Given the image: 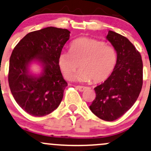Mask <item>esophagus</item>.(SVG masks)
<instances>
[{"instance_id": "esophagus-1", "label": "esophagus", "mask_w": 151, "mask_h": 151, "mask_svg": "<svg viewBox=\"0 0 151 151\" xmlns=\"http://www.w3.org/2000/svg\"><path fill=\"white\" fill-rule=\"evenodd\" d=\"M76 88L78 89L79 91H80V92H84L87 89V87H83V86H76Z\"/></svg>"}]
</instances>
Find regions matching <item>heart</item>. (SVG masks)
Returning <instances> with one entry per match:
<instances>
[{
    "mask_svg": "<svg viewBox=\"0 0 151 151\" xmlns=\"http://www.w3.org/2000/svg\"><path fill=\"white\" fill-rule=\"evenodd\" d=\"M116 61V52L112 46L87 37L74 40L70 51H62L58 57V64L65 78L69 79L80 66L82 69L72 77L73 80H92L94 83L103 82L110 77Z\"/></svg>",
    "mask_w": 151,
    "mask_h": 151,
    "instance_id": "1",
    "label": "heart"
}]
</instances>
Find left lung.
<instances>
[{
    "label": "left lung",
    "instance_id": "left-lung-1",
    "mask_svg": "<svg viewBox=\"0 0 151 151\" xmlns=\"http://www.w3.org/2000/svg\"><path fill=\"white\" fill-rule=\"evenodd\" d=\"M117 52L113 72L94 88L96 97L89 109L105 121H114L130 110L143 85V62L133 44L125 36L109 31L106 36Z\"/></svg>",
    "mask_w": 151,
    "mask_h": 151
}]
</instances>
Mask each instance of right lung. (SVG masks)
<instances>
[{"label":"right lung","instance_id":"obj_1","mask_svg":"<svg viewBox=\"0 0 151 151\" xmlns=\"http://www.w3.org/2000/svg\"><path fill=\"white\" fill-rule=\"evenodd\" d=\"M69 36L67 29L51 26L29 33L14 48L10 57L8 83L15 100L29 115L45 116L60 105L68 84L58 57ZM32 63L41 66L39 75L29 71Z\"/></svg>","mask_w":151,"mask_h":151}]
</instances>
